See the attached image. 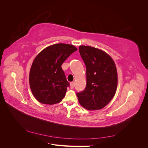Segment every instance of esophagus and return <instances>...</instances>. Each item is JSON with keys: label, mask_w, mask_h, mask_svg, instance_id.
<instances>
[{"label": "esophagus", "mask_w": 148, "mask_h": 148, "mask_svg": "<svg viewBox=\"0 0 148 148\" xmlns=\"http://www.w3.org/2000/svg\"><path fill=\"white\" fill-rule=\"evenodd\" d=\"M74 88V83L73 82H71L70 83V88L73 89Z\"/></svg>", "instance_id": "1"}]
</instances>
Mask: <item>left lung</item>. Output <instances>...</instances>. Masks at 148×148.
<instances>
[{
  "label": "left lung",
  "instance_id": "obj_1",
  "mask_svg": "<svg viewBox=\"0 0 148 148\" xmlns=\"http://www.w3.org/2000/svg\"><path fill=\"white\" fill-rule=\"evenodd\" d=\"M79 52L86 66V87L77 94L78 101L87 110L101 109L111 101L117 91L118 76L115 62L99 49L80 46Z\"/></svg>",
  "mask_w": 148,
  "mask_h": 148
}]
</instances>
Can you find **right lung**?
Masks as SVG:
<instances>
[{
	"label": "right lung",
	"instance_id": "obj_1",
	"mask_svg": "<svg viewBox=\"0 0 148 148\" xmlns=\"http://www.w3.org/2000/svg\"><path fill=\"white\" fill-rule=\"evenodd\" d=\"M77 49L64 43L49 46L34 59L29 75V83L36 99L44 104L60 102L69 86L62 65Z\"/></svg>",
	"mask_w": 148,
	"mask_h": 148
}]
</instances>
